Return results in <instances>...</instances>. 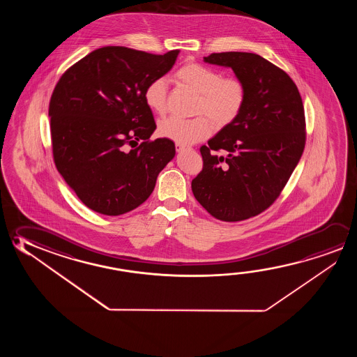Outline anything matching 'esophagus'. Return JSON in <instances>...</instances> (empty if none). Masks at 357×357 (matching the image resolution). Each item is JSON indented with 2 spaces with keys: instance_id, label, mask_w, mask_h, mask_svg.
<instances>
[{
  "instance_id": "1",
  "label": "esophagus",
  "mask_w": 357,
  "mask_h": 357,
  "mask_svg": "<svg viewBox=\"0 0 357 357\" xmlns=\"http://www.w3.org/2000/svg\"><path fill=\"white\" fill-rule=\"evenodd\" d=\"M176 152H183L184 149H188L187 146H183V144H179V143H176Z\"/></svg>"
}]
</instances>
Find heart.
I'll return each instance as SVG.
<instances>
[{"instance_id":"b5f03b06","label":"heart","mask_w":357,"mask_h":357,"mask_svg":"<svg viewBox=\"0 0 357 357\" xmlns=\"http://www.w3.org/2000/svg\"><path fill=\"white\" fill-rule=\"evenodd\" d=\"M174 81L197 93L192 119L170 117L158 124V135L183 146L208 138L214 130L236 121L246 102L245 83L238 77H224L220 70L189 62L174 73ZM146 107L157 116L168 108V83L158 77L146 84L143 92Z\"/></svg>"}]
</instances>
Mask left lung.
Listing matches in <instances>:
<instances>
[{
	"instance_id": "8db88e82",
	"label": "left lung",
	"mask_w": 357,
	"mask_h": 357,
	"mask_svg": "<svg viewBox=\"0 0 357 357\" xmlns=\"http://www.w3.org/2000/svg\"><path fill=\"white\" fill-rule=\"evenodd\" d=\"M204 61L230 67L248 96L236 121L200 148L203 170L192 190L211 215L240 222L268 209L298 165L306 141L304 105L287 72L259 54L211 53Z\"/></svg>"
}]
</instances>
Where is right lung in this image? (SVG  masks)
Returning a JSON list of instances; mask_svg holds the SVG:
<instances>
[{
	"label": "right lung",
	"instance_id": "1",
	"mask_svg": "<svg viewBox=\"0 0 357 357\" xmlns=\"http://www.w3.org/2000/svg\"><path fill=\"white\" fill-rule=\"evenodd\" d=\"M178 54L107 46L59 78L48 109L53 159L89 209L113 216L133 211L174 158L170 139L149 141L157 126L143 92L172 70Z\"/></svg>",
	"mask_w": 357,
	"mask_h": 357
}]
</instances>
